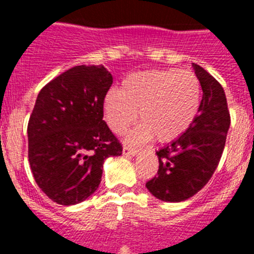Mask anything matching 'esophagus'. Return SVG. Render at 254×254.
<instances>
[{
    "mask_svg": "<svg viewBox=\"0 0 254 254\" xmlns=\"http://www.w3.org/2000/svg\"><path fill=\"white\" fill-rule=\"evenodd\" d=\"M138 150L134 149V147H129V146H125L123 147V154L125 155H131V156H134V155H137Z\"/></svg>",
    "mask_w": 254,
    "mask_h": 254,
    "instance_id": "34e87169",
    "label": "esophagus"
}]
</instances>
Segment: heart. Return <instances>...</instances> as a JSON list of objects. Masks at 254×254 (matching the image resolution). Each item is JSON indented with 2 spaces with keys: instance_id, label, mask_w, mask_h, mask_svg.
Instances as JSON below:
<instances>
[{
  "instance_id": "b5f03b06",
  "label": "heart",
  "mask_w": 254,
  "mask_h": 254,
  "mask_svg": "<svg viewBox=\"0 0 254 254\" xmlns=\"http://www.w3.org/2000/svg\"><path fill=\"white\" fill-rule=\"evenodd\" d=\"M201 84L188 69H149L131 73L122 90L111 89L103 100L108 127L123 134L138 118L142 125L129 134V142L155 138L169 142L181 137L196 120Z\"/></svg>"
}]
</instances>
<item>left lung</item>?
I'll return each mask as SVG.
<instances>
[{
	"instance_id": "8db88e82",
	"label": "left lung",
	"mask_w": 254,
	"mask_h": 254,
	"mask_svg": "<svg viewBox=\"0 0 254 254\" xmlns=\"http://www.w3.org/2000/svg\"><path fill=\"white\" fill-rule=\"evenodd\" d=\"M202 87L198 114L181 137L161 147L158 174L146 183L152 196L167 202L186 201L202 190L216 170L230 126L226 96L214 76L193 64Z\"/></svg>"
}]
</instances>
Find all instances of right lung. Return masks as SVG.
<instances>
[{
    "instance_id": "obj_1",
    "label": "right lung",
    "mask_w": 254,
    "mask_h": 254,
    "mask_svg": "<svg viewBox=\"0 0 254 254\" xmlns=\"http://www.w3.org/2000/svg\"><path fill=\"white\" fill-rule=\"evenodd\" d=\"M113 84L104 66H75L39 91L28 123L29 163L37 185L60 205L81 202L98 190L103 164L122 145L103 121Z\"/></svg>"
}]
</instances>
